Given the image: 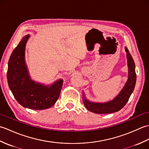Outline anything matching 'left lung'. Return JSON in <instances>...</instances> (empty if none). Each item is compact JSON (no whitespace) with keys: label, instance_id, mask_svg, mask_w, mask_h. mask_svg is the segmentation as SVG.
Listing matches in <instances>:
<instances>
[{"label":"left lung","instance_id":"1","mask_svg":"<svg viewBox=\"0 0 149 149\" xmlns=\"http://www.w3.org/2000/svg\"><path fill=\"white\" fill-rule=\"evenodd\" d=\"M128 66V79L120 93L110 101L106 102H91L88 100L84 91L83 92V100L85 107L90 111L97 114H107L118 111L123 108L127 102L129 97L134 89L136 75L135 72V64L131 54L127 47H125Z\"/></svg>","mask_w":149,"mask_h":149}]
</instances>
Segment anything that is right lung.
I'll return each mask as SVG.
<instances>
[{"label":"right lung","mask_w":149,"mask_h":149,"mask_svg":"<svg viewBox=\"0 0 149 149\" xmlns=\"http://www.w3.org/2000/svg\"><path fill=\"white\" fill-rule=\"evenodd\" d=\"M30 37L27 34L13 50L8 61L7 79L9 88L17 102L26 108L48 109L58 99L63 80L43 84L31 79L26 62V47Z\"/></svg>","instance_id":"right-lung-1"}]
</instances>
